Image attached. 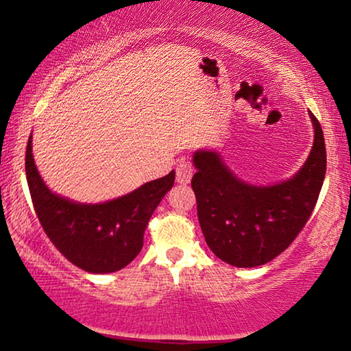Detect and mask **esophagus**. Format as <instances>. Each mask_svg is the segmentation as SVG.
Segmentation results:
<instances>
[{
    "instance_id": "1",
    "label": "esophagus",
    "mask_w": 351,
    "mask_h": 351,
    "mask_svg": "<svg viewBox=\"0 0 351 351\" xmlns=\"http://www.w3.org/2000/svg\"><path fill=\"white\" fill-rule=\"evenodd\" d=\"M193 176V167L189 161H180L176 165V182L178 184H189Z\"/></svg>"
}]
</instances>
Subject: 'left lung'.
I'll return each mask as SVG.
<instances>
[{"mask_svg": "<svg viewBox=\"0 0 351 351\" xmlns=\"http://www.w3.org/2000/svg\"><path fill=\"white\" fill-rule=\"evenodd\" d=\"M310 116L314 127L310 156L291 180L274 186L239 180L217 152L195 153L192 189L199 226L207 246L219 260L239 268L265 265L305 228L326 171L322 127L313 112Z\"/></svg>", "mask_w": 351, "mask_h": 351, "instance_id": "8db88e82", "label": "left lung"}]
</instances>
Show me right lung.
<instances>
[{
    "mask_svg": "<svg viewBox=\"0 0 351 351\" xmlns=\"http://www.w3.org/2000/svg\"><path fill=\"white\" fill-rule=\"evenodd\" d=\"M26 178L41 228L58 251L80 269L105 274L133 261L144 245L152 213L173 187L175 171L144 184L132 193L102 204H79L52 193L26 148Z\"/></svg>",
    "mask_w": 351,
    "mask_h": 351,
    "instance_id": "1",
    "label": "right lung"
}]
</instances>
